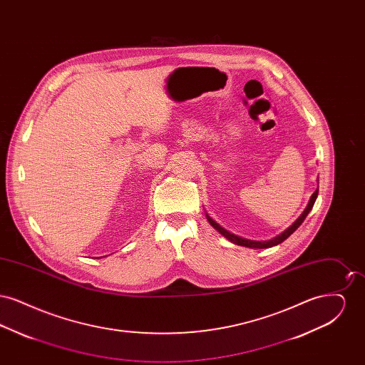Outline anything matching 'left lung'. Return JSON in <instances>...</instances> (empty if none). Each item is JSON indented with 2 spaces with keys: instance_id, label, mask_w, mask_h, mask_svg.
<instances>
[{
  "instance_id": "left-lung-1",
  "label": "left lung",
  "mask_w": 365,
  "mask_h": 365,
  "mask_svg": "<svg viewBox=\"0 0 365 365\" xmlns=\"http://www.w3.org/2000/svg\"><path fill=\"white\" fill-rule=\"evenodd\" d=\"M317 194H319V187H317L316 191L311 195L307 208L304 209V212L299 215V217L295 220L294 223L289 227V228H286L282 234H279L275 238L268 240V241H250V240H246V238H242V237H238V235H235V234L227 231L226 228H223L219 223H216V222L209 216L208 213H205V215H207V220H208L209 225L213 227L217 232H220L230 242L240 245V246H246V247H250V249H267V247H272V246H275V245L283 242L284 240H287V238L294 232L295 230L302 225V222L305 220V217L308 216V213H309L311 209L313 208V204H314V201H316V198H317Z\"/></svg>"
}]
</instances>
